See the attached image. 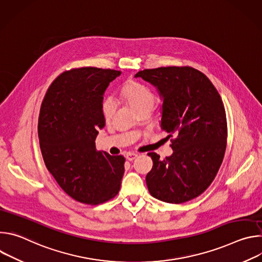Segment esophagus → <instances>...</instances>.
Masks as SVG:
<instances>
[{
	"label": "esophagus",
	"instance_id": "obj_1",
	"mask_svg": "<svg viewBox=\"0 0 262 262\" xmlns=\"http://www.w3.org/2000/svg\"><path fill=\"white\" fill-rule=\"evenodd\" d=\"M138 154H133V152H129L126 155V160L128 161H134L136 158H138Z\"/></svg>",
	"mask_w": 262,
	"mask_h": 262
}]
</instances>
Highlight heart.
Returning <instances> with one entry per match:
<instances>
[{"instance_id":"1","label":"heart","mask_w":262,"mask_h":262,"mask_svg":"<svg viewBox=\"0 0 262 262\" xmlns=\"http://www.w3.org/2000/svg\"><path fill=\"white\" fill-rule=\"evenodd\" d=\"M124 96L128 101L138 110L141 111L145 107H154L156 104V96L154 92L147 86L137 82L128 81L122 88ZM116 107L115 99L112 96H105L101 102V113L104 119H110L114 114Z\"/></svg>"}]
</instances>
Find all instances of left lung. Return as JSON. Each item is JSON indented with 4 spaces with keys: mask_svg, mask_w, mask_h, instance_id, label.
I'll use <instances>...</instances> for the list:
<instances>
[{
    "mask_svg": "<svg viewBox=\"0 0 262 262\" xmlns=\"http://www.w3.org/2000/svg\"><path fill=\"white\" fill-rule=\"evenodd\" d=\"M136 78L157 87L163 98L161 128L172 139V156L161 161L149 152L154 166L146 175L150 195L167 203H183L201 195L214 179L227 144L225 107L215 87L190 66L139 71Z\"/></svg>",
    "mask_w": 262,
    "mask_h": 262,
    "instance_id": "left-lung-1",
    "label": "left lung"
}]
</instances>
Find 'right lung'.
<instances>
[{"instance_id":"right-lung-1","label":"right lung","mask_w":262,"mask_h":262,"mask_svg":"<svg viewBox=\"0 0 262 262\" xmlns=\"http://www.w3.org/2000/svg\"><path fill=\"white\" fill-rule=\"evenodd\" d=\"M120 74L96 67L65 71L41 103L38 137L45 164L61 189L82 203H103L120 190L125 159L95 148L98 129L105 124L104 91Z\"/></svg>"}]
</instances>
